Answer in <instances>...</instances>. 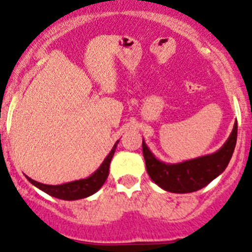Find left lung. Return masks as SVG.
Here are the masks:
<instances>
[{
	"mask_svg": "<svg viewBox=\"0 0 252 252\" xmlns=\"http://www.w3.org/2000/svg\"><path fill=\"white\" fill-rule=\"evenodd\" d=\"M237 138V122L230 137L218 152L190 159L182 163L169 164L155 158L143 140V155L150 179L161 189L176 194H185L203 189L226 169L234 153Z\"/></svg>",
	"mask_w": 252,
	"mask_h": 252,
	"instance_id": "obj_1",
	"label": "left lung"
}]
</instances>
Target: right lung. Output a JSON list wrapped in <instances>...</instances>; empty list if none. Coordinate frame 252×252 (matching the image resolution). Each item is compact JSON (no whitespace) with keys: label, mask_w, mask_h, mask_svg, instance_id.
Masks as SVG:
<instances>
[{"label":"right lung","mask_w":252,"mask_h":252,"mask_svg":"<svg viewBox=\"0 0 252 252\" xmlns=\"http://www.w3.org/2000/svg\"><path fill=\"white\" fill-rule=\"evenodd\" d=\"M118 143L119 140L113 145L112 150L105 157V159L100 164L99 168L94 171L91 176L86 178V179L74 180V182L64 183V184L61 185H47L36 182V180L31 179V178L27 176L28 182H31V184H33L34 187L38 188L39 190L44 191L46 194L51 195L53 197H57V199H62V200H78V199H84V197L91 196L94 192H97L103 187L105 180H107L108 174H109L110 160H112L113 155H114L115 148H117Z\"/></svg>","instance_id":"add662e5"}]
</instances>
